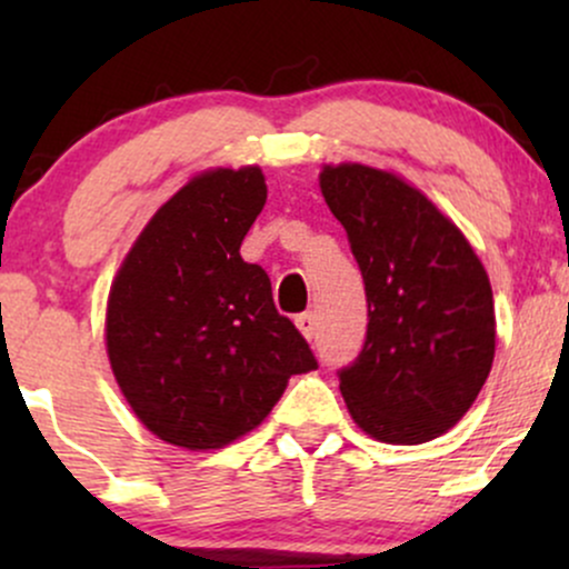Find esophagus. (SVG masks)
<instances>
[{"label":"esophagus","mask_w":569,"mask_h":569,"mask_svg":"<svg viewBox=\"0 0 569 569\" xmlns=\"http://www.w3.org/2000/svg\"><path fill=\"white\" fill-rule=\"evenodd\" d=\"M316 312H302V316H297V329L302 331L305 339L316 337Z\"/></svg>","instance_id":"1"}]
</instances>
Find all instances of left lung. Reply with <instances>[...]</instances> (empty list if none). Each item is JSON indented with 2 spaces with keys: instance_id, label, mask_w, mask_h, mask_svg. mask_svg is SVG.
<instances>
[{
  "instance_id": "obj_1",
  "label": "left lung",
  "mask_w": 569,
  "mask_h": 569,
  "mask_svg": "<svg viewBox=\"0 0 569 569\" xmlns=\"http://www.w3.org/2000/svg\"><path fill=\"white\" fill-rule=\"evenodd\" d=\"M321 192L367 286V342L339 371L356 426L385 443H426L457 426L495 358L485 264L439 208L401 176L326 166Z\"/></svg>"
}]
</instances>
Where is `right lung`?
I'll return each mask as SVG.
<instances>
[{
	"label": "right lung",
	"mask_w": 569,
	"mask_h": 569,
	"mask_svg": "<svg viewBox=\"0 0 569 569\" xmlns=\"http://www.w3.org/2000/svg\"><path fill=\"white\" fill-rule=\"evenodd\" d=\"M257 166L213 168L162 202L117 270L107 352L136 417L176 447L221 449L270 415L291 375L318 369L240 257L262 213Z\"/></svg>",
	"instance_id": "right-lung-1"
}]
</instances>
